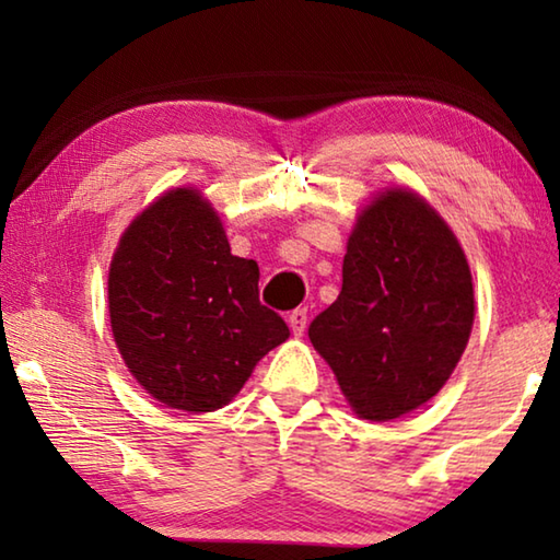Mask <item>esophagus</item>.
<instances>
[{"mask_svg":"<svg viewBox=\"0 0 560 560\" xmlns=\"http://www.w3.org/2000/svg\"><path fill=\"white\" fill-rule=\"evenodd\" d=\"M306 324H308V311L306 308H293L289 314V326L293 330V336H303Z\"/></svg>","mask_w":560,"mask_h":560,"instance_id":"34e87169","label":"esophagus"}]
</instances>
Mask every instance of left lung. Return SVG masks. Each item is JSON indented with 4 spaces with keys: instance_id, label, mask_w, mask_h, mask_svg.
Wrapping results in <instances>:
<instances>
[{
    "instance_id": "obj_1",
    "label": "left lung",
    "mask_w": 560,
    "mask_h": 560,
    "mask_svg": "<svg viewBox=\"0 0 560 560\" xmlns=\"http://www.w3.org/2000/svg\"><path fill=\"white\" fill-rule=\"evenodd\" d=\"M474 324L469 264L457 236L412 192L390 189L360 214L343 289L308 338L365 420L385 422L440 393Z\"/></svg>"
}]
</instances>
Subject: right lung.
<instances>
[{"instance_id": "right-lung-1", "label": "right lung", "mask_w": 560, "mask_h": 560, "mask_svg": "<svg viewBox=\"0 0 560 560\" xmlns=\"http://www.w3.org/2000/svg\"><path fill=\"white\" fill-rule=\"evenodd\" d=\"M113 338L136 381L167 407L220 410L289 338L259 301V267L230 252L220 217L173 189L128 226L110 261Z\"/></svg>"}]
</instances>
